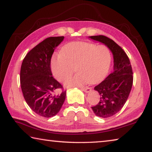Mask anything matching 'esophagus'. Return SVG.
<instances>
[{"instance_id":"obj_1","label":"esophagus","mask_w":152,"mask_h":152,"mask_svg":"<svg viewBox=\"0 0 152 152\" xmlns=\"http://www.w3.org/2000/svg\"><path fill=\"white\" fill-rule=\"evenodd\" d=\"M81 90L85 92H89L91 91V88H89V87H84V88H81Z\"/></svg>"}]
</instances>
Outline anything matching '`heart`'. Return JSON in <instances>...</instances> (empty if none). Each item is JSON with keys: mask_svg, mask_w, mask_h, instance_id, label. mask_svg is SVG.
<instances>
[{"mask_svg": "<svg viewBox=\"0 0 152 152\" xmlns=\"http://www.w3.org/2000/svg\"><path fill=\"white\" fill-rule=\"evenodd\" d=\"M112 55L106 45L88 42H74L66 45L61 53L51 58L53 75L63 81L78 72L73 78L66 80V86H81L87 83L102 81L109 72Z\"/></svg>", "mask_w": 152, "mask_h": 152, "instance_id": "b5f03b06", "label": "heart"}]
</instances>
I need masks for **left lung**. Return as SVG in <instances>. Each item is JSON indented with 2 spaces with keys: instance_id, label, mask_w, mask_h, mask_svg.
<instances>
[{
  "instance_id": "1",
  "label": "left lung",
  "mask_w": 152,
  "mask_h": 152,
  "mask_svg": "<svg viewBox=\"0 0 152 152\" xmlns=\"http://www.w3.org/2000/svg\"><path fill=\"white\" fill-rule=\"evenodd\" d=\"M89 37L104 43L113 55L114 71L94 87L100 95V101L97 104L92 107L96 116L110 117L122 109L129 95L133 81L132 65L124 50L111 39L104 35Z\"/></svg>"
}]
</instances>
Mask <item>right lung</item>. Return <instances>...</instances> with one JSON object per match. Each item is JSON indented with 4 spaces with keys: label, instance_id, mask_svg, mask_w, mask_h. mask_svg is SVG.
Returning <instances> with one entry per match:
<instances>
[{
    "label": "right lung",
    "instance_id": "1",
    "mask_svg": "<svg viewBox=\"0 0 152 152\" xmlns=\"http://www.w3.org/2000/svg\"><path fill=\"white\" fill-rule=\"evenodd\" d=\"M64 37L46 38L28 52L22 62L20 82L25 101L33 112L44 117L57 115L66 91L52 76L51 58Z\"/></svg>",
    "mask_w": 152,
    "mask_h": 152
}]
</instances>
